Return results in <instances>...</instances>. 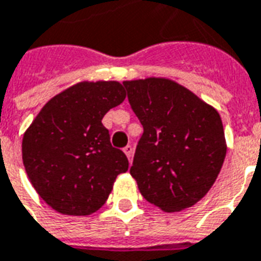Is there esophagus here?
<instances>
[{
    "label": "esophagus",
    "instance_id": "obj_1",
    "mask_svg": "<svg viewBox=\"0 0 261 261\" xmlns=\"http://www.w3.org/2000/svg\"><path fill=\"white\" fill-rule=\"evenodd\" d=\"M123 150H124V153H125V155H127L128 160H130V162H131V159H133V153H134V149H133V146L127 145Z\"/></svg>",
    "mask_w": 261,
    "mask_h": 261
}]
</instances>
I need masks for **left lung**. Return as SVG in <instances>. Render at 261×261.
<instances>
[{"mask_svg":"<svg viewBox=\"0 0 261 261\" xmlns=\"http://www.w3.org/2000/svg\"><path fill=\"white\" fill-rule=\"evenodd\" d=\"M123 84L144 127L130 169L141 195L165 212L194 206L213 187L227 153L219 112L165 77Z\"/></svg>","mask_w":261,"mask_h":261,"instance_id":"8db88e82","label":"left lung"}]
</instances>
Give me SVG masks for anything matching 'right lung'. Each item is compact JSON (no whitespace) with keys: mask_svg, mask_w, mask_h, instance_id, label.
<instances>
[{"mask_svg":"<svg viewBox=\"0 0 261 261\" xmlns=\"http://www.w3.org/2000/svg\"><path fill=\"white\" fill-rule=\"evenodd\" d=\"M119 82H82L42 106L24 131L22 159L30 182L52 209L88 216L105 204L116 177L128 170L113 148L103 116L124 101Z\"/></svg>","mask_w":261,"mask_h":261,"instance_id":"add662e5","label":"right lung"}]
</instances>
